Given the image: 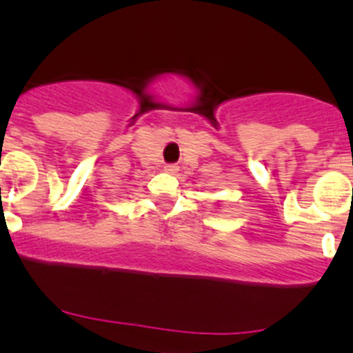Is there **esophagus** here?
I'll return each instance as SVG.
<instances>
[{
	"label": "esophagus",
	"mask_w": 353,
	"mask_h": 353,
	"mask_svg": "<svg viewBox=\"0 0 353 353\" xmlns=\"http://www.w3.org/2000/svg\"><path fill=\"white\" fill-rule=\"evenodd\" d=\"M177 170H179V167H177L176 163H169V165H165V172H169V174H176Z\"/></svg>",
	"instance_id": "1"
}]
</instances>
